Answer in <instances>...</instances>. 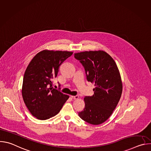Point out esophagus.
<instances>
[{
  "mask_svg": "<svg viewBox=\"0 0 151 151\" xmlns=\"http://www.w3.org/2000/svg\"><path fill=\"white\" fill-rule=\"evenodd\" d=\"M72 98L74 100H76V99H79V96H71Z\"/></svg>",
  "mask_w": 151,
  "mask_h": 151,
  "instance_id": "obj_1",
  "label": "esophagus"
}]
</instances>
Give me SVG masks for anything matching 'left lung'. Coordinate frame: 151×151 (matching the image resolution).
<instances>
[{"label":"left lung","mask_w":151,"mask_h":151,"mask_svg":"<svg viewBox=\"0 0 151 151\" xmlns=\"http://www.w3.org/2000/svg\"><path fill=\"white\" fill-rule=\"evenodd\" d=\"M74 56L84 67L87 81L96 86L94 94L84 98L85 107L78 115L91 124H102L112 115L122 94V83L116 64L104 51L81 52Z\"/></svg>","instance_id":"1"}]
</instances>
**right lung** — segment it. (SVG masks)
Wrapping results in <instances>:
<instances>
[{
    "label": "right lung",
    "mask_w": 151,
    "mask_h": 151,
    "mask_svg": "<svg viewBox=\"0 0 151 151\" xmlns=\"http://www.w3.org/2000/svg\"><path fill=\"white\" fill-rule=\"evenodd\" d=\"M73 52L43 50L31 60L25 71L22 96L31 114L45 120L56 115L69 96L52 88L61 63Z\"/></svg>",
    "instance_id": "add662e5"
}]
</instances>
